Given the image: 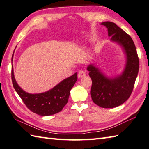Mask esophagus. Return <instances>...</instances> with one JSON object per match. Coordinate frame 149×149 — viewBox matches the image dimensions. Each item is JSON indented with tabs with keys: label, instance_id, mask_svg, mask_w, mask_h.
Instances as JSON below:
<instances>
[{
	"label": "esophagus",
	"instance_id": "obj_1",
	"mask_svg": "<svg viewBox=\"0 0 149 149\" xmlns=\"http://www.w3.org/2000/svg\"><path fill=\"white\" fill-rule=\"evenodd\" d=\"M86 76V72H84L83 70H80L79 72V74H78V77L79 78H82Z\"/></svg>",
	"mask_w": 149,
	"mask_h": 149
}]
</instances>
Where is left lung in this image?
Returning <instances> with one entry per match:
<instances>
[{"mask_svg": "<svg viewBox=\"0 0 149 149\" xmlns=\"http://www.w3.org/2000/svg\"><path fill=\"white\" fill-rule=\"evenodd\" d=\"M111 41L123 48L126 56L125 68L120 75L106 77L96 65L87 67L92 85L91 95L94 103L104 108H113L123 104L131 96L139 69V60L132 38L115 23L104 22Z\"/></svg>", "mask_w": 149, "mask_h": 149, "instance_id": "1", "label": "left lung"}]
</instances>
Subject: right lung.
Masks as SVG:
<instances>
[{"label":"right lung","mask_w":149,"mask_h":149,"mask_svg":"<svg viewBox=\"0 0 149 149\" xmlns=\"http://www.w3.org/2000/svg\"><path fill=\"white\" fill-rule=\"evenodd\" d=\"M13 55L12 57L13 63ZM12 80L13 86L30 110L41 116H52L57 113L64 108L69 100L70 91L77 80V72L64 79L47 92L40 94H30L19 86L14 78L12 67Z\"/></svg>","instance_id":"add662e5"}]
</instances>
